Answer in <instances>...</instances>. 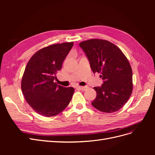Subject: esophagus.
Segmentation results:
<instances>
[{
    "instance_id": "34e87169",
    "label": "esophagus",
    "mask_w": 155,
    "mask_h": 155,
    "mask_svg": "<svg viewBox=\"0 0 155 155\" xmlns=\"http://www.w3.org/2000/svg\"><path fill=\"white\" fill-rule=\"evenodd\" d=\"M78 89H79V90H81V91H86L87 89H88V87L87 86H84V87H80V86H79V87H77Z\"/></svg>"
}]
</instances>
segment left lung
<instances>
[{"instance_id":"8db88e82","label":"left lung","mask_w":155,"mask_h":155,"mask_svg":"<svg viewBox=\"0 0 155 155\" xmlns=\"http://www.w3.org/2000/svg\"><path fill=\"white\" fill-rule=\"evenodd\" d=\"M87 57L94 74H101V87H95L96 97L92 105L103 112L120 110L133 91V72L129 61L118 46L97 39L79 43Z\"/></svg>"}]
</instances>
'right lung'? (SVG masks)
Segmentation results:
<instances>
[{
	"mask_svg": "<svg viewBox=\"0 0 155 155\" xmlns=\"http://www.w3.org/2000/svg\"><path fill=\"white\" fill-rule=\"evenodd\" d=\"M73 45L71 42L42 48L32 56L25 68L21 82L23 95L32 109L42 116L59 114L72 99L74 88L58 85L54 80Z\"/></svg>",
	"mask_w": 155,
	"mask_h": 155,
	"instance_id": "right-lung-1",
	"label": "right lung"
}]
</instances>
